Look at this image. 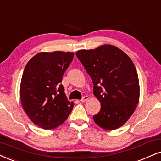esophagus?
<instances>
[{"instance_id": "1", "label": "esophagus", "mask_w": 161, "mask_h": 161, "mask_svg": "<svg viewBox=\"0 0 161 161\" xmlns=\"http://www.w3.org/2000/svg\"><path fill=\"white\" fill-rule=\"evenodd\" d=\"M89 99V97L87 96H84V97H83L82 98L80 99V102H86L87 100H88Z\"/></svg>"}]
</instances>
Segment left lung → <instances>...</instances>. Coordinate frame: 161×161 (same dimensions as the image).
Masks as SVG:
<instances>
[{"mask_svg":"<svg viewBox=\"0 0 161 161\" xmlns=\"http://www.w3.org/2000/svg\"><path fill=\"white\" fill-rule=\"evenodd\" d=\"M76 56L92 78L93 93L101 110L93 119L105 130L125 123L136 108L140 84L134 63L125 53L111 45L80 50Z\"/></svg>","mask_w":161,"mask_h":161,"instance_id":"left-lung-1","label":"left lung"}]
</instances>
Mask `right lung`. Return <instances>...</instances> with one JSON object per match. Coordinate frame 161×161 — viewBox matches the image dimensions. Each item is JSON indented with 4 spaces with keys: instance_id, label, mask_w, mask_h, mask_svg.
Returning a JSON list of instances; mask_svg holds the SVG:
<instances>
[{
    "instance_id": "obj_1",
    "label": "right lung",
    "mask_w": 161,
    "mask_h": 161,
    "mask_svg": "<svg viewBox=\"0 0 161 161\" xmlns=\"http://www.w3.org/2000/svg\"><path fill=\"white\" fill-rule=\"evenodd\" d=\"M74 53L53 51L36 54L26 65L20 97L31 120L43 129H53L66 120L74 107L61 84Z\"/></svg>"
}]
</instances>
